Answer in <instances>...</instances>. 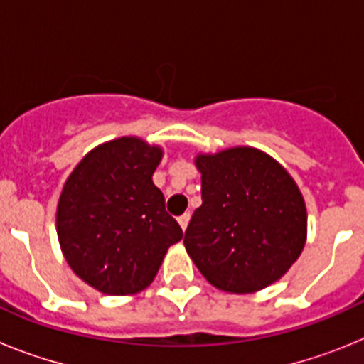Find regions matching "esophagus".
I'll list each match as a JSON object with an SVG mask.
<instances>
[{
	"label": "esophagus",
	"mask_w": 364,
	"mask_h": 364,
	"mask_svg": "<svg viewBox=\"0 0 364 364\" xmlns=\"http://www.w3.org/2000/svg\"><path fill=\"white\" fill-rule=\"evenodd\" d=\"M189 218H191V215H189V213H184V215H180V217H178V224H180V228H182V231H186V228H188Z\"/></svg>",
	"instance_id": "esophagus-1"
}]
</instances>
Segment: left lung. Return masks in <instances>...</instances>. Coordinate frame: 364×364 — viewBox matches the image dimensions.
<instances>
[{"label": "left lung", "mask_w": 364, "mask_h": 364, "mask_svg": "<svg viewBox=\"0 0 364 364\" xmlns=\"http://www.w3.org/2000/svg\"><path fill=\"white\" fill-rule=\"evenodd\" d=\"M202 205L184 235L205 281L228 294L277 282L304 250L306 204L284 166L255 147L198 153Z\"/></svg>", "instance_id": "1"}]
</instances>
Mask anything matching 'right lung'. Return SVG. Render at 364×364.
Returning <instances> with one entry per match:
<instances>
[{"instance_id":"add662e5","label":"right lung","mask_w":364,"mask_h":364,"mask_svg":"<svg viewBox=\"0 0 364 364\" xmlns=\"http://www.w3.org/2000/svg\"><path fill=\"white\" fill-rule=\"evenodd\" d=\"M164 149L138 136L100 144L76 164L56 208L67 264L105 295H134L154 281L178 222L153 184Z\"/></svg>"}]
</instances>
